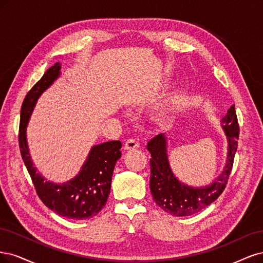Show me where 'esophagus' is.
<instances>
[{
    "instance_id": "obj_1",
    "label": "esophagus",
    "mask_w": 263,
    "mask_h": 263,
    "mask_svg": "<svg viewBox=\"0 0 263 263\" xmlns=\"http://www.w3.org/2000/svg\"><path fill=\"white\" fill-rule=\"evenodd\" d=\"M139 147V143L135 141L134 139H130L124 143V149L125 151H133L137 149Z\"/></svg>"
}]
</instances>
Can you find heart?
I'll list each match as a JSON object with an SVG mask.
<instances>
[{
  "label": "heart",
  "mask_w": 263,
  "mask_h": 263,
  "mask_svg": "<svg viewBox=\"0 0 263 263\" xmlns=\"http://www.w3.org/2000/svg\"><path fill=\"white\" fill-rule=\"evenodd\" d=\"M177 107H178L177 103H176V101H174V103H172L171 107H167L166 109L162 110V111H159L156 116V120L158 121V123L166 124V123L171 121L172 118H173V115L176 112Z\"/></svg>",
  "instance_id": "obj_1"
}]
</instances>
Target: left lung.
Segmentation results:
<instances>
[{
	"label": "left lung",
	"instance_id": "1",
	"mask_svg": "<svg viewBox=\"0 0 263 263\" xmlns=\"http://www.w3.org/2000/svg\"><path fill=\"white\" fill-rule=\"evenodd\" d=\"M227 139V157L222 173L215 180L204 187H192L181 182L174 175L167 154V137L158 134L147 143L152 158L149 159V188L156 204L174 216H188L198 213L213 203L224 191L231 175L237 151L239 125L237 121L235 105H233L221 121Z\"/></svg>",
	"mask_w": 263,
	"mask_h": 263
}]
</instances>
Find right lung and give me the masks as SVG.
Here are the masks:
<instances>
[{
  "label": "right lung",
  "instance_id": "add662e5",
  "mask_svg": "<svg viewBox=\"0 0 263 263\" xmlns=\"http://www.w3.org/2000/svg\"><path fill=\"white\" fill-rule=\"evenodd\" d=\"M61 74V65L55 63L33 85L25 97L21 109L20 148L24 164L31 177L36 192L44 204L58 215L72 219H86L97 215L106 204L111 188L112 173L121 157L120 141H110L94 145L73 179L54 183L37 172L29 154L26 129L39 97Z\"/></svg>",
  "mask_w": 263,
  "mask_h": 263
}]
</instances>
